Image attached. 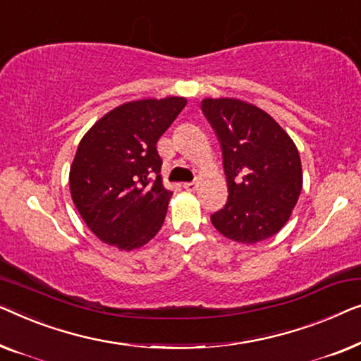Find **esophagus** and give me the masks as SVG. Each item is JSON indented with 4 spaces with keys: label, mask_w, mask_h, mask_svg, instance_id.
<instances>
[{
    "label": "esophagus",
    "mask_w": 361,
    "mask_h": 361,
    "mask_svg": "<svg viewBox=\"0 0 361 361\" xmlns=\"http://www.w3.org/2000/svg\"><path fill=\"white\" fill-rule=\"evenodd\" d=\"M196 181H188V183H185V185H183V188H185L186 191H195L196 190Z\"/></svg>",
    "instance_id": "1"
}]
</instances>
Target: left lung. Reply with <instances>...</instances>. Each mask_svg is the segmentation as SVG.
<instances>
[{"instance_id":"obj_1","label":"left lung","mask_w":361,"mask_h":361,"mask_svg":"<svg viewBox=\"0 0 361 361\" xmlns=\"http://www.w3.org/2000/svg\"><path fill=\"white\" fill-rule=\"evenodd\" d=\"M227 178V202L211 216L222 235L257 243L286 224L302 188L299 152L271 116L240 99H202Z\"/></svg>"}]
</instances>
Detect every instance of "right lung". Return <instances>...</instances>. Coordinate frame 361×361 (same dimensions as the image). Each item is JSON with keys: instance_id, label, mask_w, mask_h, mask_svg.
<instances>
[{"instance_id": "obj_1", "label": "right lung", "mask_w": 361, "mask_h": 361, "mask_svg": "<svg viewBox=\"0 0 361 361\" xmlns=\"http://www.w3.org/2000/svg\"><path fill=\"white\" fill-rule=\"evenodd\" d=\"M186 106L185 98L140 99L103 116L81 139L70 191L86 226L123 250L155 237L171 191L161 185L157 142Z\"/></svg>"}]
</instances>
